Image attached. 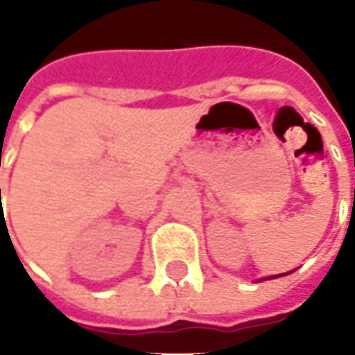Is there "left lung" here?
I'll return each instance as SVG.
<instances>
[{
	"label": "left lung",
	"mask_w": 355,
	"mask_h": 355,
	"mask_svg": "<svg viewBox=\"0 0 355 355\" xmlns=\"http://www.w3.org/2000/svg\"><path fill=\"white\" fill-rule=\"evenodd\" d=\"M354 205H355V189H354Z\"/></svg>",
	"instance_id": "obj_1"
}]
</instances>
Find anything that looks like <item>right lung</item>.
Segmentation results:
<instances>
[{
  "mask_svg": "<svg viewBox=\"0 0 355 355\" xmlns=\"http://www.w3.org/2000/svg\"><path fill=\"white\" fill-rule=\"evenodd\" d=\"M0 201H1V191H0Z\"/></svg>",
  "mask_w": 355,
  "mask_h": 355,
  "instance_id": "obj_1",
  "label": "right lung"
}]
</instances>
